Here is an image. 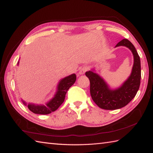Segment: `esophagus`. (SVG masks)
I'll return each mask as SVG.
<instances>
[{
    "instance_id": "1",
    "label": "esophagus",
    "mask_w": 153,
    "mask_h": 153,
    "mask_svg": "<svg viewBox=\"0 0 153 153\" xmlns=\"http://www.w3.org/2000/svg\"><path fill=\"white\" fill-rule=\"evenodd\" d=\"M87 70H88V68H87V66H83V67H81V68L80 70H79V74H80V75H83V74H84L85 72H87Z\"/></svg>"
}]
</instances>
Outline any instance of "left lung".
<instances>
[{
  "label": "left lung",
  "mask_w": 153,
  "mask_h": 153,
  "mask_svg": "<svg viewBox=\"0 0 153 153\" xmlns=\"http://www.w3.org/2000/svg\"><path fill=\"white\" fill-rule=\"evenodd\" d=\"M125 46L132 51L134 65L130 76L119 88L110 89L108 85L98 75L89 70L85 75L90 81L92 99L99 108L114 110L125 107L132 100L139 90L141 80V62L136 48L127 39H123L115 46Z\"/></svg>",
  "instance_id": "obj_1"
}]
</instances>
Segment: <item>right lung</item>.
<instances>
[{
	"instance_id": "add662e5",
	"label": "right lung",
	"mask_w": 153,
	"mask_h": 153,
	"mask_svg": "<svg viewBox=\"0 0 153 153\" xmlns=\"http://www.w3.org/2000/svg\"><path fill=\"white\" fill-rule=\"evenodd\" d=\"M18 64L19 62L17 63V65ZM76 80V75L75 74H73L72 75L63 78L60 81V82L58 84L57 91H56L54 97L49 102H48L45 105L28 104V108L29 109L30 111L34 113H36V114L47 115L49 114L51 112L55 111L65 101L67 91H68L70 87L75 83ZM23 103L24 105H27L24 101H23Z\"/></svg>"
}]
</instances>
